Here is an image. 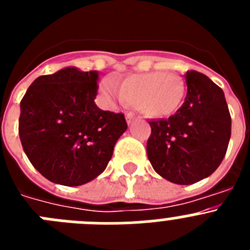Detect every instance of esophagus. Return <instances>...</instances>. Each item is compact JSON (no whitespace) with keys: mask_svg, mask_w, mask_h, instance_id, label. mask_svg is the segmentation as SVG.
I'll return each instance as SVG.
<instances>
[{"mask_svg":"<svg viewBox=\"0 0 250 250\" xmlns=\"http://www.w3.org/2000/svg\"><path fill=\"white\" fill-rule=\"evenodd\" d=\"M135 115L132 114V112H127L126 114V123L129 124V125H131L132 123H134V120H135Z\"/></svg>","mask_w":250,"mask_h":250,"instance_id":"obj_1","label":"esophagus"}]
</instances>
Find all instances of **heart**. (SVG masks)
Wrapping results in <instances>:
<instances>
[{"label": "heart", "mask_w": 250, "mask_h": 250, "mask_svg": "<svg viewBox=\"0 0 250 250\" xmlns=\"http://www.w3.org/2000/svg\"><path fill=\"white\" fill-rule=\"evenodd\" d=\"M101 99L109 106L130 101L146 118H167L185 99V83L178 75L163 71L127 75L121 86L115 77H105L99 86Z\"/></svg>", "instance_id": "obj_1"}]
</instances>
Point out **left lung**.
I'll return each mask as SVG.
<instances>
[{
	"instance_id": "left-lung-1",
	"label": "left lung",
	"mask_w": 250,
	"mask_h": 250,
	"mask_svg": "<svg viewBox=\"0 0 250 250\" xmlns=\"http://www.w3.org/2000/svg\"><path fill=\"white\" fill-rule=\"evenodd\" d=\"M188 92L169 119L150 121L146 152L156 173L174 184L189 185L208 178L224 159L231 119L223 90L205 75L185 74Z\"/></svg>"
}]
</instances>
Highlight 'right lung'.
I'll list each match as a JSON object with an SVG mask.
<instances>
[{
	"label": "right lung",
	"mask_w": 250,
	"mask_h": 250,
	"mask_svg": "<svg viewBox=\"0 0 250 250\" xmlns=\"http://www.w3.org/2000/svg\"><path fill=\"white\" fill-rule=\"evenodd\" d=\"M98 71L70 66L37 77L21 100L19 134L31 164L50 182L79 187L109 164L127 124L95 104Z\"/></svg>",
	"instance_id": "1"
}]
</instances>
